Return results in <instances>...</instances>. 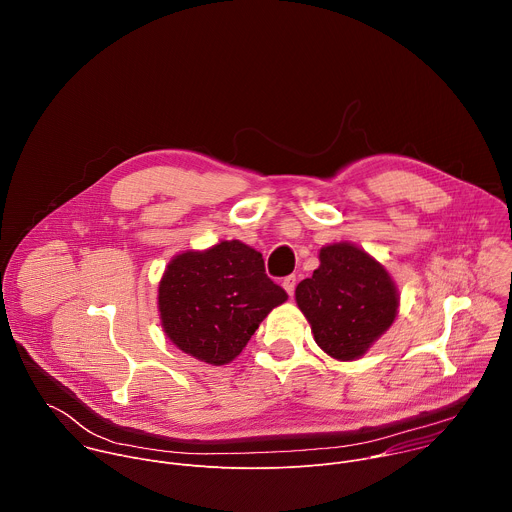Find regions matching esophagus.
I'll return each mask as SVG.
<instances>
[{
	"instance_id": "1",
	"label": "esophagus",
	"mask_w": 512,
	"mask_h": 512,
	"mask_svg": "<svg viewBox=\"0 0 512 512\" xmlns=\"http://www.w3.org/2000/svg\"><path fill=\"white\" fill-rule=\"evenodd\" d=\"M296 285H298V277H296V275H287V277L283 279V289L287 291L289 296H294Z\"/></svg>"
}]
</instances>
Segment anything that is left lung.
Returning a JSON list of instances; mask_svg holds the SVG:
<instances>
[{
	"label": "left lung",
	"instance_id": "8db88e82",
	"mask_svg": "<svg viewBox=\"0 0 512 512\" xmlns=\"http://www.w3.org/2000/svg\"><path fill=\"white\" fill-rule=\"evenodd\" d=\"M296 302L318 346L338 360H354L393 324L399 308L389 273L350 243L320 251V267L296 287Z\"/></svg>",
	"mask_w": 512,
	"mask_h": 512
}]
</instances>
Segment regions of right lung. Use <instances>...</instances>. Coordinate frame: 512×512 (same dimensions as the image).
<instances>
[{"label":"right lung","mask_w":512,"mask_h":512,"mask_svg":"<svg viewBox=\"0 0 512 512\" xmlns=\"http://www.w3.org/2000/svg\"><path fill=\"white\" fill-rule=\"evenodd\" d=\"M285 300V289L267 277L261 253L241 241L174 257L158 291L168 338L214 367L239 356L263 318Z\"/></svg>","instance_id":"1"}]
</instances>
